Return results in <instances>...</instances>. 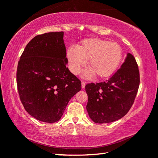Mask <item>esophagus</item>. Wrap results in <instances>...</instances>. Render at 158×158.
I'll list each match as a JSON object with an SVG mask.
<instances>
[{"mask_svg": "<svg viewBox=\"0 0 158 158\" xmlns=\"http://www.w3.org/2000/svg\"><path fill=\"white\" fill-rule=\"evenodd\" d=\"M85 85V82L84 81H81V87H82V89H84Z\"/></svg>", "mask_w": 158, "mask_h": 158, "instance_id": "obj_1", "label": "esophagus"}]
</instances>
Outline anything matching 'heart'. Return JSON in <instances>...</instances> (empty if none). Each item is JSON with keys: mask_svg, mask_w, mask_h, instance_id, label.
Instances as JSON below:
<instances>
[{"mask_svg": "<svg viewBox=\"0 0 158 158\" xmlns=\"http://www.w3.org/2000/svg\"><path fill=\"white\" fill-rule=\"evenodd\" d=\"M123 50L119 44L99 38L82 40L75 47H69L66 52L69 68L74 74L80 73L89 60L90 70L86 77L95 74L99 78L110 76L122 59Z\"/></svg>", "mask_w": 158, "mask_h": 158, "instance_id": "b5f03b06", "label": "heart"}]
</instances>
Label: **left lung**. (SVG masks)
<instances>
[{"instance_id":"left-lung-1","label":"left lung","mask_w":158,"mask_h":158,"mask_svg":"<svg viewBox=\"0 0 158 158\" xmlns=\"http://www.w3.org/2000/svg\"><path fill=\"white\" fill-rule=\"evenodd\" d=\"M140 76L135 57L128 53L121 68L106 81L85 86L89 100L86 109L95 123L116 121L132 107L139 86Z\"/></svg>"}]
</instances>
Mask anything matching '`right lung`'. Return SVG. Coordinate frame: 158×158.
Instances as JSON below:
<instances>
[{
    "mask_svg": "<svg viewBox=\"0 0 158 158\" xmlns=\"http://www.w3.org/2000/svg\"><path fill=\"white\" fill-rule=\"evenodd\" d=\"M63 32L33 37L26 45L17 69V90L26 111L38 121L60 119L81 82L66 68Z\"/></svg>",
    "mask_w": 158,
    "mask_h": 158,
    "instance_id": "add662e5",
    "label": "right lung"
}]
</instances>
